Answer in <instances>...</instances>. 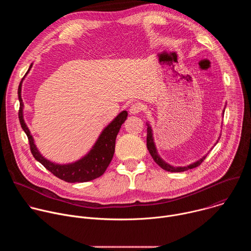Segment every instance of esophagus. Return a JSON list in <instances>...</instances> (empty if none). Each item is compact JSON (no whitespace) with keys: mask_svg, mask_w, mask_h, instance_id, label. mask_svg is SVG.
Returning a JSON list of instances; mask_svg holds the SVG:
<instances>
[{"mask_svg":"<svg viewBox=\"0 0 251 251\" xmlns=\"http://www.w3.org/2000/svg\"><path fill=\"white\" fill-rule=\"evenodd\" d=\"M143 108L144 107H143V104L141 102H135L130 106L129 111L131 114H138L143 110Z\"/></svg>","mask_w":251,"mask_h":251,"instance_id":"obj_1","label":"esophagus"}]
</instances>
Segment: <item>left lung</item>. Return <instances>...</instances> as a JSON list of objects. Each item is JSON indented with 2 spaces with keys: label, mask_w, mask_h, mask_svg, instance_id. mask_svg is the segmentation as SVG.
I'll list each match as a JSON object with an SVG mask.
<instances>
[{
  "label": "left lung",
  "mask_w": 251,
  "mask_h": 251,
  "mask_svg": "<svg viewBox=\"0 0 251 251\" xmlns=\"http://www.w3.org/2000/svg\"><path fill=\"white\" fill-rule=\"evenodd\" d=\"M147 148H148V150H149V152H150V154H151L153 160H154L162 169H164V170H166V171H168V172H184V171H188V170H190V169L197 168V167L200 166V165L203 162V160L205 159V156H204L202 159L199 160L198 162H196V163H194V164H192V165H190V166H188V167H173V166L167 164L166 162H164V161L160 158V156H159L158 153H157V150H156V147H155V144H154V141H153L152 129H151L150 126H148V129H147Z\"/></svg>",
  "instance_id": "1"
}]
</instances>
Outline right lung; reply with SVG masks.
<instances>
[{"instance_id": "add662e5", "label": "right lung", "mask_w": 251, "mask_h": 251, "mask_svg": "<svg viewBox=\"0 0 251 251\" xmlns=\"http://www.w3.org/2000/svg\"><path fill=\"white\" fill-rule=\"evenodd\" d=\"M31 65L29 66V68ZM29 68L27 73L29 71ZM26 73V74H27ZM23 81V80H22ZM22 81L20 82L18 95L20 100V110H19V119L21 126L25 133L27 136L29 149L34 157V159L39 161L47 170H49L51 174L57 176L60 180L67 183H84L94 180L104 174L107 167L109 166L115 151V140L116 136L121 128V125L127 118V111L121 112L108 126H107L99 136L97 142L95 143L92 150L81 160L67 165H57L51 163L45 159L37 147L33 144V139L30 135L28 128L26 127L24 118H23V100L21 97L22 90Z\"/></svg>"}]
</instances>
